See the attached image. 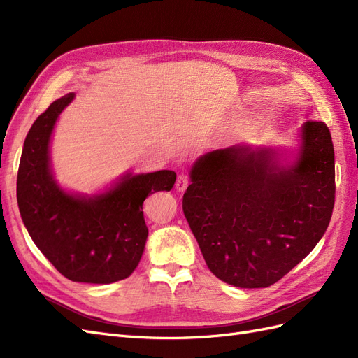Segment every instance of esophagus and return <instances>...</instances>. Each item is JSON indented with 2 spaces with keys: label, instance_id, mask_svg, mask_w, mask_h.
Instances as JSON below:
<instances>
[{
  "label": "esophagus",
  "instance_id": "34e87169",
  "mask_svg": "<svg viewBox=\"0 0 358 358\" xmlns=\"http://www.w3.org/2000/svg\"><path fill=\"white\" fill-rule=\"evenodd\" d=\"M188 185H189V179H188V176H185V175H180V176L178 178V180H176V188H178L179 191H185Z\"/></svg>",
  "mask_w": 358,
  "mask_h": 358
}]
</instances>
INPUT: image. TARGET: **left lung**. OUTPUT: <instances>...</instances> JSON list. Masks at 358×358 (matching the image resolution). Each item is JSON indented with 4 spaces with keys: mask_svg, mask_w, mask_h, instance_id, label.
I'll return each instance as SVG.
<instances>
[{
    "mask_svg": "<svg viewBox=\"0 0 358 358\" xmlns=\"http://www.w3.org/2000/svg\"><path fill=\"white\" fill-rule=\"evenodd\" d=\"M191 180L182 209L210 272L239 288L270 287L315 248L331 220L330 129L321 121L303 125L289 167L267 149L239 146L201 157Z\"/></svg>",
    "mask_w": 358,
    "mask_h": 358,
    "instance_id": "obj_1",
    "label": "left lung"
}]
</instances>
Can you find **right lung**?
Returning a JSON list of instances; mask_svg holds the SVG:
<instances>
[{
	"instance_id": "1",
	"label": "right lung",
	"mask_w": 358,
	"mask_h": 358,
	"mask_svg": "<svg viewBox=\"0 0 358 358\" xmlns=\"http://www.w3.org/2000/svg\"><path fill=\"white\" fill-rule=\"evenodd\" d=\"M73 96L53 101L29 128L17 170L19 212L31 239L62 276L73 282L112 284L131 275L142 258L148 237L145 199L170 191L176 173L127 175L92 199L64 192L50 175L49 140Z\"/></svg>"
}]
</instances>
